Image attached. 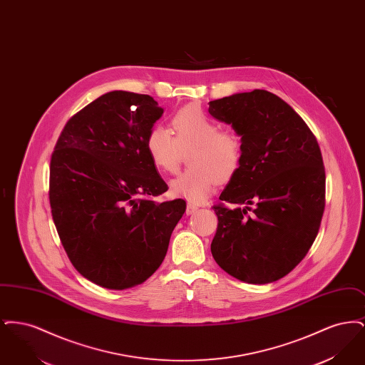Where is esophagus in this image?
Returning <instances> with one entry per match:
<instances>
[{
    "instance_id": "esophagus-1",
    "label": "esophagus",
    "mask_w": 365,
    "mask_h": 365,
    "mask_svg": "<svg viewBox=\"0 0 365 365\" xmlns=\"http://www.w3.org/2000/svg\"><path fill=\"white\" fill-rule=\"evenodd\" d=\"M197 209H198V207H197L195 204L187 202V207H186V213H187V215H192V213H195V212H197Z\"/></svg>"
}]
</instances>
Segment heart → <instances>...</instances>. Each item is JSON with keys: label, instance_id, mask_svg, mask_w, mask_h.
<instances>
[{"label": "heart", "instance_id": "obj_1", "mask_svg": "<svg viewBox=\"0 0 365 365\" xmlns=\"http://www.w3.org/2000/svg\"><path fill=\"white\" fill-rule=\"evenodd\" d=\"M173 131L155 125L146 138V150L158 171L175 173L183 152L191 150L190 170L170 183L175 197L192 204L204 202L217 179L227 180L242 160V142L232 131H222L220 124L197 106H185L173 118ZM175 134L173 135L172 133Z\"/></svg>", "mask_w": 365, "mask_h": 365}]
</instances>
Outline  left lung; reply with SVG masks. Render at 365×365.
<instances>
[{"instance_id":"obj_1","label":"left lung","mask_w":365,"mask_h":365,"mask_svg":"<svg viewBox=\"0 0 365 365\" xmlns=\"http://www.w3.org/2000/svg\"><path fill=\"white\" fill-rule=\"evenodd\" d=\"M209 113L241 137L242 160L215 205V261L228 275L265 284L299 264L319 232L326 173L307 123L267 90L209 103Z\"/></svg>"}]
</instances>
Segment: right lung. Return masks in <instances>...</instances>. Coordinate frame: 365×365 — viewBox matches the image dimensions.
Returning <instances> with one entry per match:
<instances>
[{
  "label": "right lung",
  "mask_w": 365,
  "mask_h": 365,
  "mask_svg": "<svg viewBox=\"0 0 365 365\" xmlns=\"http://www.w3.org/2000/svg\"><path fill=\"white\" fill-rule=\"evenodd\" d=\"M164 109L153 97L109 91L73 115L51 160L53 222L72 265L110 290L140 284L164 260L186 202L168 190L146 150Z\"/></svg>",
  "instance_id": "1"
}]
</instances>
